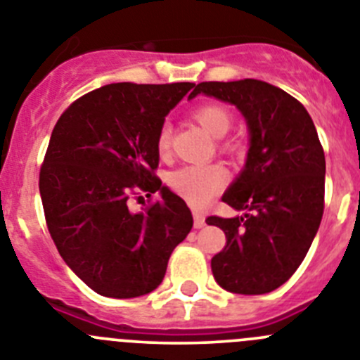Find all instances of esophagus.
Returning <instances> with one entry per match:
<instances>
[{
  "mask_svg": "<svg viewBox=\"0 0 360 360\" xmlns=\"http://www.w3.org/2000/svg\"><path fill=\"white\" fill-rule=\"evenodd\" d=\"M193 216H195V229H202L205 225V216H203V212L195 211Z\"/></svg>",
  "mask_w": 360,
  "mask_h": 360,
  "instance_id": "obj_1",
  "label": "esophagus"
}]
</instances>
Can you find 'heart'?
Returning a JSON list of instances; mask_svg holds the SVG:
<instances>
[{
    "label": "heart",
    "mask_w": 360,
    "mask_h": 360,
    "mask_svg": "<svg viewBox=\"0 0 360 360\" xmlns=\"http://www.w3.org/2000/svg\"><path fill=\"white\" fill-rule=\"evenodd\" d=\"M193 117L198 120L205 131L212 136H224L232 128L234 117L231 111L218 103L200 104L193 110ZM171 148V129L162 126L157 133V149L160 155H165ZM219 148L224 151H236L238 146L231 141H221ZM227 182V171L218 162L211 164H191L184 165L169 176V186L176 195L182 196L193 207H203L212 200L216 193L224 189Z\"/></svg>",
    "instance_id": "obj_1"
}]
</instances>
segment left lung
<instances>
[{
	"label": "left lung",
	"instance_id": "obj_1",
	"mask_svg": "<svg viewBox=\"0 0 360 360\" xmlns=\"http://www.w3.org/2000/svg\"><path fill=\"white\" fill-rule=\"evenodd\" d=\"M198 94L231 103L250 131L247 164L224 195L236 218L209 216L227 243L211 259L214 279L234 294H266L303 263L324 211L323 146L297 98L257 79L200 82Z\"/></svg>",
	"mask_w": 360,
	"mask_h": 360
}]
</instances>
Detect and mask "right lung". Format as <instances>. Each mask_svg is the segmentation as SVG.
I'll list each match as a JSON object with an SVG mask.
<instances>
[{"instance_id": "add662e5", "label": "right lung", "mask_w": 360, "mask_h": 360, "mask_svg": "<svg viewBox=\"0 0 360 360\" xmlns=\"http://www.w3.org/2000/svg\"><path fill=\"white\" fill-rule=\"evenodd\" d=\"M193 82H117L73 101L57 120L39 173L50 236L66 265L106 297L149 294L186 240L193 214L162 186L157 133ZM160 192L142 213L129 200Z\"/></svg>"}]
</instances>
